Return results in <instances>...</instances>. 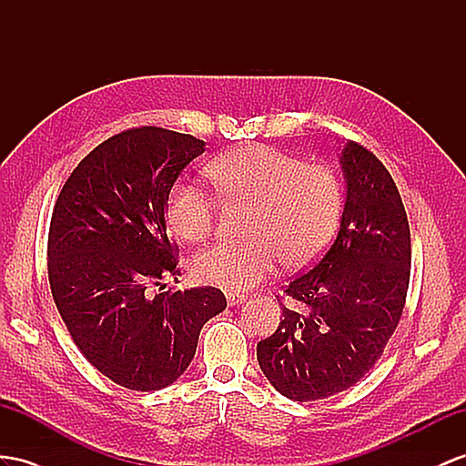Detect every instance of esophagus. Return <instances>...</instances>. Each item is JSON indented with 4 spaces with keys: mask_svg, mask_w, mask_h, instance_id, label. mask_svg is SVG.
Returning <instances> with one entry per match:
<instances>
[{
    "mask_svg": "<svg viewBox=\"0 0 466 466\" xmlns=\"http://www.w3.org/2000/svg\"><path fill=\"white\" fill-rule=\"evenodd\" d=\"M226 301H228L230 307L240 305L244 301V295L238 293V291H228V293H226Z\"/></svg>",
    "mask_w": 466,
    "mask_h": 466,
    "instance_id": "1",
    "label": "esophagus"
}]
</instances>
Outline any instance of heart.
<instances>
[{"instance_id": "b5f03b06", "label": "heart", "mask_w": 466, "mask_h": 466, "mask_svg": "<svg viewBox=\"0 0 466 466\" xmlns=\"http://www.w3.org/2000/svg\"><path fill=\"white\" fill-rule=\"evenodd\" d=\"M218 193L252 205L246 242H218L202 249L190 269L205 285L226 291L254 288L283 259L307 266L323 252L339 224L342 190L327 165L305 163L273 146H244L210 165ZM218 198L197 185H177L167 200V220L183 240L197 244L214 232Z\"/></svg>"}]
</instances>
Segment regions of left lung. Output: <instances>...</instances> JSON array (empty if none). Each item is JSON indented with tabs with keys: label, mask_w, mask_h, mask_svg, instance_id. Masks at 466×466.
I'll return each mask as SVG.
<instances>
[{
	"label": "left lung",
	"mask_w": 466,
	"mask_h": 466,
	"mask_svg": "<svg viewBox=\"0 0 466 466\" xmlns=\"http://www.w3.org/2000/svg\"><path fill=\"white\" fill-rule=\"evenodd\" d=\"M340 165L347 202L335 242L285 285L281 323L258 342L261 372L293 401L325 400L364 378L384 354L410 288V222L391 175L356 141L342 147Z\"/></svg>",
	"instance_id": "obj_1"
}]
</instances>
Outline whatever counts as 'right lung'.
Segmentation results:
<instances>
[{
	"mask_svg": "<svg viewBox=\"0 0 466 466\" xmlns=\"http://www.w3.org/2000/svg\"><path fill=\"white\" fill-rule=\"evenodd\" d=\"M202 153L205 141L188 134L124 129L78 163L55 202L46 244L55 305L86 360L127 390L173 384L202 325L226 309L217 288L151 293L181 276L167 200Z\"/></svg>",
	"mask_w": 466,
	"mask_h": 466,
	"instance_id": "obj_1",
	"label": "right lung"
}]
</instances>
